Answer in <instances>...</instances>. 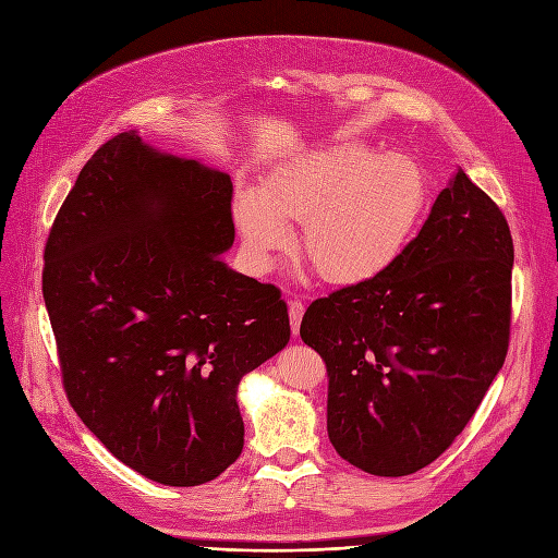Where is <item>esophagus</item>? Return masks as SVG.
<instances>
[{"label": "esophagus", "mask_w": 558, "mask_h": 558, "mask_svg": "<svg viewBox=\"0 0 558 558\" xmlns=\"http://www.w3.org/2000/svg\"><path fill=\"white\" fill-rule=\"evenodd\" d=\"M303 314H305V305L301 301H296V299L289 301V320H291V332L294 335H299Z\"/></svg>", "instance_id": "obj_1"}]
</instances>
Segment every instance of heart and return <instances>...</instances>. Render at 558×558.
Listing matches in <instances>:
<instances>
[{"label": "heart", "mask_w": 558, "mask_h": 558, "mask_svg": "<svg viewBox=\"0 0 558 558\" xmlns=\"http://www.w3.org/2000/svg\"><path fill=\"white\" fill-rule=\"evenodd\" d=\"M425 173L404 154L343 144L278 167L234 198V221L251 257L267 267L303 221L305 257L332 284L389 271L421 223Z\"/></svg>", "instance_id": "b5f03b06"}]
</instances>
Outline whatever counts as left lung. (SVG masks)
<instances>
[{
	"mask_svg": "<svg viewBox=\"0 0 558 558\" xmlns=\"http://www.w3.org/2000/svg\"><path fill=\"white\" fill-rule=\"evenodd\" d=\"M511 269L505 215L457 169L389 271L307 307L339 457L402 477L450 448L505 364Z\"/></svg>",
	"mask_w": 558,
	"mask_h": 558,
	"instance_id": "8db88e82",
	"label": "left lung"
}]
</instances>
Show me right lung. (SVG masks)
<instances>
[{"mask_svg":"<svg viewBox=\"0 0 558 558\" xmlns=\"http://www.w3.org/2000/svg\"><path fill=\"white\" fill-rule=\"evenodd\" d=\"M230 175L137 131L85 162L58 213L43 294L74 412L165 486L219 477L244 448L242 377L289 341L280 289L223 262Z\"/></svg>","mask_w":558,"mask_h":558,"instance_id":"1","label":"right lung"}]
</instances>
